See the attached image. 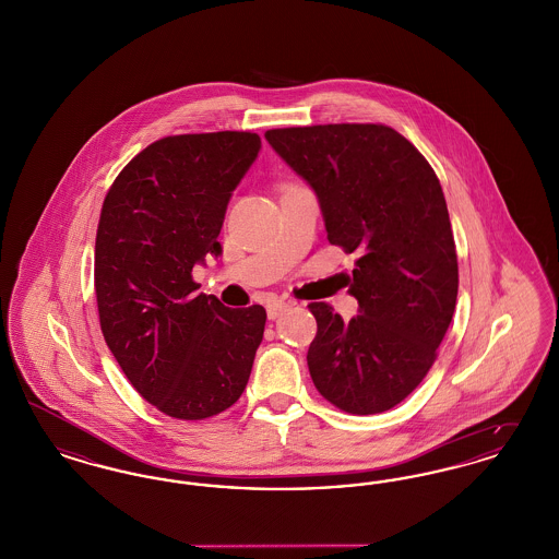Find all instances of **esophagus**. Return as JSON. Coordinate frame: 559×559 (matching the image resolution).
I'll return each instance as SVG.
<instances>
[{
	"label": "esophagus",
	"mask_w": 559,
	"mask_h": 559,
	"mask_svg": "<svg viewBox=\"0 0 559 559\" xmlns=\"http://www.w3.org/2000/svg\"><path fill=\"white\" fill-rule=\"evenodd\" d=\"M287 308H289L287 301H283V299H272L266 306L267 319L274 320L278 319V317H283V312H287Z\"/></svg>",
	"instance_id": "esophagus-1"
}]
</instances>
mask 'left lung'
I'll use <instances>...</instances> for the list:
<instances>
[{
  "label": "left lung",
  "mask_w": 559,
  "mask_h": 559,
  "mask_svg": "<svg viewBox=\"0 0 559 559\" xmlns=\"http://www.w3.org/2000/svg\"><path fill=\"white\" fill-rule=\"evenodd\" d=\"M270 146L317 192L326 239L358 253L344 320L310 304L308 369L349 415L394 408L431 369L451 324L459 266L440 180L426 157L381 123L267 130Z\"/></svg>",
  "instance_id": "8db88e82"
}]
</instances>
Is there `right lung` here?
Segmentation results:
<instances>
[{
  "mask_svg": "<svg viewBox=\"0 0 559 559\" xmlns=\"http://www.w3.org/2000/svg\"><path fill=\"white\" fill-rule=\"evenodd\" d=\"M262 148L258 133L167 135L108 188L94 287L108 349L160 413L201 421L240 399L262 344V306L226 308L197 293L194 264L222 253L233 190Z\"/></svg>",
  "mask_w": 559,
  "mask_h": 559,
  "instance_id": "obj_1",
  "label": "right lung"
}]
</instances>
